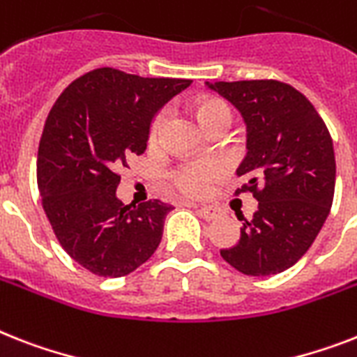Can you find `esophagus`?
Segmentation results:
<instances>
[{
	"mask_svg": "<svg viewBox=\"0 0 357 357\" xmlns=\"http://www.w3.org/2000/svg\"><path fill=\"white\" fill-rule=\"evenodd\" d=\"M194 207L198 208L199 216H204L205 220H216L222 214V211L214 205H194Z\"/></svg>",
	"mask_w": 357,
	"mask_h": 357,
	"instance_id": "34e87169",
	"label": "esophagus"
}]
</instances>
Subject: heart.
Segmentation results:
<instances>
[{"label":"heart","mask_w":357,"mask_h":357,"mask_svg":"<svg viewBox=\"0 0 357 357\" xmlns=\"http://www.w3.org/2000/svg\"><path fill=\"white\" fill-rule=\"evenodd\" d=\"M196 119L202 126L218 121V119H229L231 121V108L218 97H205L194 106ZM165 124H167V112H159L150 124V141H158L161 137ZM220 176V169L211 163H192L185 165L174 172V181L188 196H199L208 188L214 179Z\"/></svg>","instance_id":"b5f03b06"}]
</instances>
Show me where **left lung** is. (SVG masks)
<instances>
[{
    "mask_svg": "<svg viewBox=\"0 0 357 357\" xmlns=\"http://www.w3.org/2000/svg\"><path fill=\"white\" fill-rule=\"evenodd\" d=\"M242 113L248 153L236 176L259 202L238 244L220 255L240 273L268 277L291 268L314 244L335 188L334 143L314 104L279 80L207 82Z\"/></svg>",
    "mask_w": 357,
    "mask_h": 357,
    "instance_id": "1",
    "label": "left lung"
}]
</instances>
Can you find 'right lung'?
<instances>
[{
    "instance_id": "obj_1",
    "label": "right lung",
    "mask_w": 357,
    "mask_h": 357,
    "mask_svg": "<svg viewBox=\"0 0 357 357\" xmlns=\"http://www.w3.org/2000/svg\"><path fill=\"white\" fill-rule=\"evenodd\" d=\"M187 78H143L93 69L63 89L38 146L43 211L66 253L98 277H124L144 264L163 236L172 205H124L119 170L146 150L150 124Z\"/></svg>"
}]
</instances>
